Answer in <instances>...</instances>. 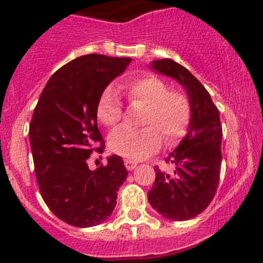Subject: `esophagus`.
Masks as SVG:
<instances>
[{"instance_id": "34e87169", "label": "esophagus", "mask_w": 263, "mask_h": 263, "mask_svg": "<svg viewBox=\"0 0 263 263\" xmlns=\"http://www.w3.org/2000/svg\"><path fill=\"white\" fill-rule=\"evenodd\" d=\"M124 165H126V168L128 169V171H134L137 166V163L136 161L131 160V159H126V160H124Z\"/></svg>"}]
</instances>
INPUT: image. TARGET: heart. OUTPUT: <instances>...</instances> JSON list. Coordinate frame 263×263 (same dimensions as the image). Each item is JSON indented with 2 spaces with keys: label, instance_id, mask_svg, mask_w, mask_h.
Listing matches in <instances>:
<instances>
[{
  "label": "heart",
  "instance_id": "b5f03b06",
  "mask_svg": "<svg viewBox=\"0 0 263 263\" xmlns=\"http://www.w3.org/2000/svg\"><path fill=\"white\" fill-rule=\"evenodd\" d=\"M128 99L146 105L142 129L118 127L110 132V150L124 158L140 160L161 146V133L166 144H174L184 136L191 118L190 102L184 94L169 90L168 84L154 75H142L123 85ZM98 119L105 126H115L122 118V104L115 89L107 87L97 105ZM160 132V134L158 132Z\"/></svg>",
  "mask_w": 263,
  "mask_h": 263
}]
</instances>
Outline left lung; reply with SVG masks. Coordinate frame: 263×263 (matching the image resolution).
Here are the masks:
<instances>
[{"instance_id":"8db88e82","label":"left lung","mask_w":263,"mask_h":263,"mask_svg":"<svg viewBox=\"0 0 263 263\" xmlns=\"http://www.w3.org/2000/svg\"><path fill=\"white\" fill-rule=\"evenodd\" d=\"M148 67L178 82L190 102L188 132L166 158L174 165L173 173L154 166L155 182L147 192L148 202L161 216L184 221L202 213L216 193L221 165L220 115L205 86L176 61L155 60Z\"/></svg>"}]
</instances>
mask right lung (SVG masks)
Listing matches in <instances>:
<instances>
[{
    "label": "right lung",
    "instance_id": "add662e5",
    "mask_svg": "<svg viewBox=\"0 0 263 263\" xmlns=\"http://www.w3.org/2000/svg\"><path fill=\"white\" fill-rule=\"evenodd\" d=\"M131 61L102 54L75 58L53 73L31 117L29 140L39 191L49 210L72 227L105 221L128 174L118 155L108 156L107 165L95 171L86 160L95 142H103L97 123L100 95Z\"/></svg>",
    "mask_w": 263,
    "mask_h": 263
}]
</instances>
